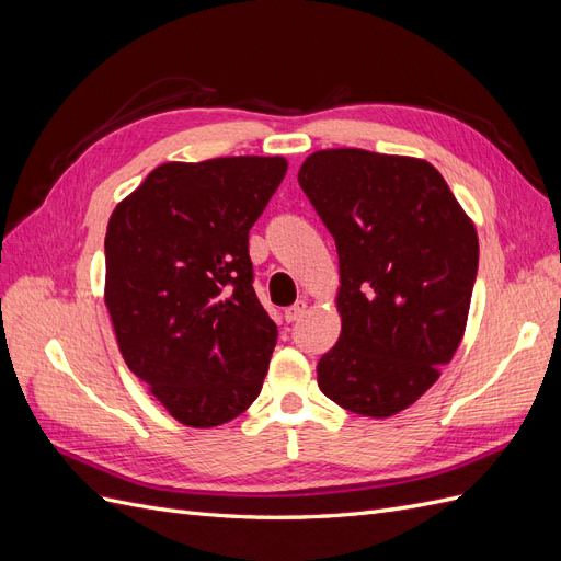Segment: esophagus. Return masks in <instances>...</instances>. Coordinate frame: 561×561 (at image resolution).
Here are the masks:
<instances>
[{
    "label": "esophagus",
    "instance_id": "1",
    "mask_svg": "<svg viewBox=\"0 0 561 561\" xmlns=\"http://www.w3.org/2000/svg\"><path fill=\"white\" fill-rule=\"evenodd\" d=\"M304 313H307V301L299 299V301L293 304L290 309H285V320H287V322H295V320H299Z\"/></svg>",
    "mask_w": 561,
    "mask_h": 561
}]
</instances>
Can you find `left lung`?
Returning <instances> with one entry per match:
<instances>
[{"label":"left lung","mask_w":561,"mask_h":561,"mask_svg":"<svg viewBox=\"0 0 561 561\" xmlns=\"http://www.w3.org/2000/svg\"><path fill=\"white\" fill-rule=\"evenodd\" d=\"M297 180L336 243L342 283V334L318 363V386L348 412L393 416L461 344L478 231L423 159L322 149Z\"/></svg>","instance_id":"left-lung-1"}]
</instances>
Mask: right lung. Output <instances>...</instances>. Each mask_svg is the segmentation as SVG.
Instances as JSON below:
<instances>
[{
	"mask_svg": "<svg viewBox=\"0 0 561 561\" xmlns=\"http://www.w3.org/2000/svg\"><path fill=\"white\" fill-rule=\"evenodd\" d=\"M285 171L283 157L171 161L110 217L118 351L184 426H222L262 390L278 328L254 295L248 233Z\"/></svg>",
	"mask_w": 561,
	"mask_h": 561,
	"instance_id": "add662e5",
	"label": "right lung"
}]
</instances>
